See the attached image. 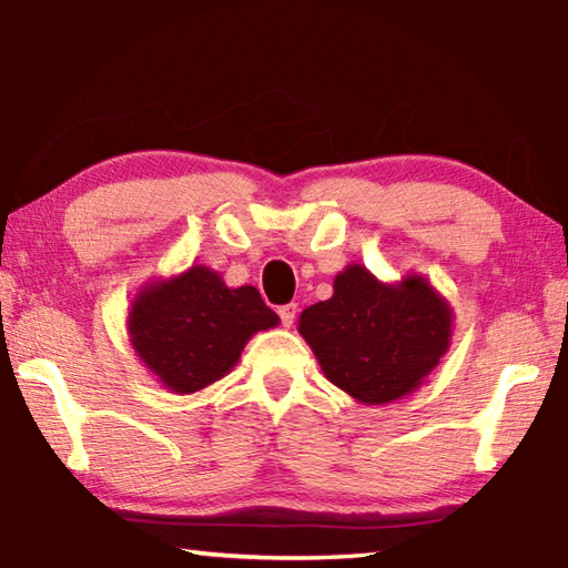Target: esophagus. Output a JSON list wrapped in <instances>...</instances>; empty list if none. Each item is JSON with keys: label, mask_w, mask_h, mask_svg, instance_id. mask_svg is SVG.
I'll use <instances>...</instances> for the list:
<instances>
[{"label": "esophagus", "mask_w": 568, "mask_h": 568, "mask_svg": "<svg viewBox=\"0 0 568 568\" xmlns=\"http://www.w3.org/2000/svg\"><path fill=\"white\" fill-rule=\"evenodd\" d=\"M277 315H281V321H283L285 328H291V325L295 323L297 305H295V303H287V305H283V307H281V311H277Z\"/></svg>", "instance_id": "1"}]
</instances>
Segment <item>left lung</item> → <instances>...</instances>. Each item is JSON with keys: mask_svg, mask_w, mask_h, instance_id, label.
Returning <instances> with one entry per match:
<instances>
[{"mask_svg": "<svg viewBox=\"0 0 568 568\" xmlns=\"http://www.w3.org/2000/svg\"><path fill=\"white\" fill-rule=\"evenodd\" d=\"M297 333L333 386L363 406H383L423 386L444 358L454 307L418 273L383 283L351 263L335 275L333 297L301 313Z\"/></svg>", "mask_w": 568, "mask_h": 568, "instance_id": "8db88e82", "label": "left lung"}]
</instances>
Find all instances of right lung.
Returning <instances> with one entry per match:
<instances>
[{
	"mask_svg": "<svg viewBox=\"0 0 568 568\" xmlns=\"http://www.w3.org/2000/svg\"><path fill=\"white\" fill-rule=\"evenodd\" d=\"M277 323L253 285L227 287L207 265L145 283L128 311L132 351L178 396L227 376L247 341Z\"/></svg>",
	"mask_w": 568,
	"mask_h": 568,
	"instance_id": "1",
	"label": "right lung"
}]
</instances>
